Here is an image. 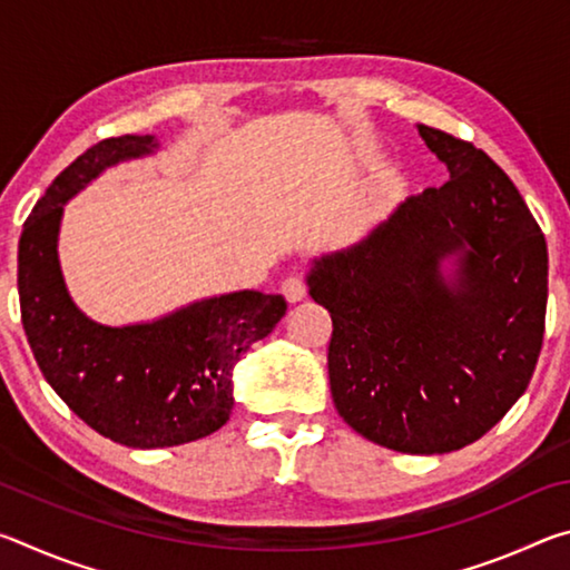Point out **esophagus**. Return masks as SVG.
Returning a JSON list of instances; mask_svg holds the SVG:
<instances>
[{"instance_id":"esophagus-1","label":"esophagus","mask_w":570,"mask_h":570,"mask_svg":"<svg viewBox=\"0 0 570 570\" xmlns=\"http://www.w3.org/2000/svg\"><path fill=\"white\" fill-rule=\"evenodd\" d=\"M282 294L286 296V302H292V304H296V302H302V298L306 296V282L302 276H286L284 282H282Z\"/></svg>"}]
</instances>
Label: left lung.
<instances>
[{
  "instance_id": "obj_1",
  "label": "left lung",
  "mask_w": 570,
  "mask_h": 570,
  "mask_svg": "<svg viewBox=\"0 0 570 570\" xmlns=\"http://www.w3.org/2000/svg\"><path fill=\"white\" fill-rule=\"evenodd\" d=\"M417 132L450 180L314 258L306 284L332 314L326 360L344 422L382 448L442 455L485 435L533 377L548 248L503 168L472 142Z\"/></svg>"
}]
</instances>
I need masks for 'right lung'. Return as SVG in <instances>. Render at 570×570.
Here are the masks:
<instances>
[{"label":"right lung","instance_id":"obj_1","mask_svg":"<svg viewBox=\"0 0 570 570\" xmlns=\"http://www.w3.org/2000/svg\"><path fill=\"white\" fill-rule=\"evenodd\" d=\"M158 148L156 135H120L72 160L24 220L17 266L24 334L45 380L95 432L140 450L224 428L234 410V364L286 314L282 294L254 288L122 326L95 322L72 302L57 256L65 204L100 173Z\"/></svg>","mask_w":570,"mask_h":570}]
</instances>
